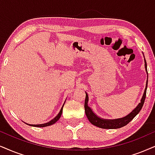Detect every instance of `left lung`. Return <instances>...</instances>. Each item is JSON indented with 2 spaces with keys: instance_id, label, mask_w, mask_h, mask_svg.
Here are the masks:
<instances>
[{
  "instance_id": "obj_1",
  "label": "left lung",
  "mask_w": 155,
  "mask_h": 155,
  "mask_svg": "<svg viewBox=\"0 0 155 155\" xmlns=\"http://www.w3.org/2000/svg\"><path fill=\"white\" fill-rule=\"evenodd\" d=\"M144 66H145V70L147 71V62L145 58H144ZM148 74V73H147ZM147 82L148 80H147L146 87L144 89V94L142 96V99H141L140 103L137 106V107L134 110L127 115L126 117L123 118H119L116 119H102L101 117H99L97 115L95 114V113L92 111V109L88 106V101H89V97H88L87 93L86 92V99L85 102H84V109H85V113L87 115L88 119L92 124L94 126H97L99 128L102 129H118L121 127L125 126L128 123H130L133 119L138 114L141 109H142L143 104L144 103V100L146 98V93H147Z\"/></svg>"
}]
</instances>
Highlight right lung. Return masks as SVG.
Here are the masks:
<instances>
[{"label": "right lung", "mask_w": 155, "mask_h": 155, "mask_svg": "<svg viewBox=\"0 0 155 155\" xmlns=\"http://www.w3.org/2000/svg\"><path fill=\"white\" fill-rule=\"evenodd\" d=\"M64 105H63V107H61V110H60V111H59V113L58 114L57 116H56V117H54V118L52 120H51L50 121H48V122L45 123V124H26V123H25V124H28V125H30V126H32V127H48V126H50V125L54 124H55V123L56 122V121H57L58 120V119H60L61 116L62 111H63V107H64Z\"/></svg>", "instance_id": "right-lung-1"}]
</instances>
